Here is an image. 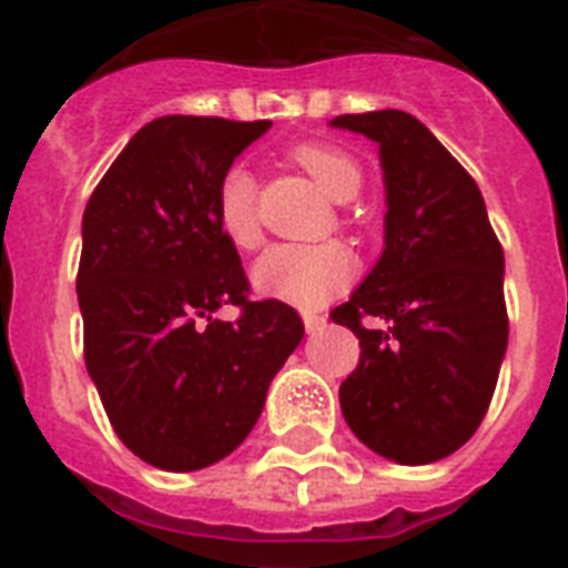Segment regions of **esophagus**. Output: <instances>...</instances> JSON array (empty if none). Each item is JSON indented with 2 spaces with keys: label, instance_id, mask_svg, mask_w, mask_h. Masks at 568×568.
<instances>
[{
  "label": "esophagus",
  "instance_id": "1",
  "mask_svg": "<svg viewBox=\"0 0 568 568\" xmlns=\"http://www.w3.org/2000/svg\"><path fill=\"white\" fill-rule=\"evenodd\" d=\"M303 327H306V333H318V329L327 327V318L315 315V312H303Z\"/></svg>",
  "mask_w": 568,
  "mask_h": 568
}]
</instances>
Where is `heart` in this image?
Masks as SVG:
<instances>
[{"label":"heart","instance_id":"1","mask_svg":"<svg viewBox=\"0 0 568 568\" xmlns=\"http://www.w3.org/2000/svg\"><path fill=\"white\" fill-rule=\"evenodd\" d=\"M294 159L310 173L329 200L347 203L354 200L363 173L347 153L336 146L303 144L294 150ZM217 223L226 239L241 250H253L262 241V226L256 214V180L247 168H230L223 173L214 200ZM356 274V258L351 250L324 241V244H274L256 258L250 271L253 288L274 301L292 303L297 310H318L345 288Z\"/></svg>","mask_w":568,"mask_h":568}]
</instances>
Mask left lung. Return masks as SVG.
I'll return each mask as SVG.
<instances>
[{
	"label": "left lung",
	"instance_id": "1",
	"mask_svg": "<svg viewBox=\"0 0 568 568\" xmlns=\"http://www.w3.org/2000/svg\"><path fill=\"white\" fill-rule=\"evenodd\" d=\"M377 144L383 253L329 318L363 347L338 400L379 457L427 466L471 439L507 354L504 250L475 180L422 120L397 109L342 114ZM374 317L379 328H365Z\"/></svg>",
	"mask_w": 568,
	"mask_h": 568
}]
</instances>
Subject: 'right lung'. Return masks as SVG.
Instances as JSON below:
<instances>
[{"label":"right lung","instance_id":"add662e5","mask_svg":"<svg viewBox=\"0 0 568 568\" xmlns=\"http://www.w3.org/2000/svg\"><path fill=\"white\" fill-rule=\"evenodd\" d=\"M271 120L171 114L146 123L88 200L79 310L84 365L114 433L164 471H196L247 439L303 338L280 301H247L214 200ZM232 302V325L213 312Z\"/></svg>","mask_w":568,"mask_h":568}]
</instances>
